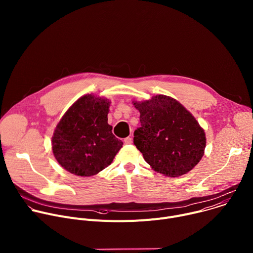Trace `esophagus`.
I'll return each mask as SVG.
<instances>
[{
    "instance_id": "1",
    "label": "esophagus",
    "mask_w": 253,
    "mask_h": 253,
    "mask_svg": "<svg viewBox=\"0 0 253 253\" xmlns=\"http://www.w3.org/2000/svg\"><path fill=\"white\" fill-rule=\"evenodd\" d=\"M132 142H133V139H132L131 136H129V137H127V138L124 139V143L127 144V145H129V144H132Z\"/></svg>"
}]
</instances>
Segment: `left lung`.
I'll return each mask as SVG.
<instances>
[{
	"instance_id": "left-lung-1",
	"label": "left lung",
	"mask_w": 253,
	"mask_h": 253,
	"mask_svg": "<svg viewBox=\"0 0 253 253\" xmlns=\"http://www.w3.org/2000/svg\"><path fill=\"white\" fill-rule=\"evenodd\" d=\"M133 105L141 126L134 132V145L153 170L178 177L201 160L206 145L204 130L194 116L175 99L156 95Z\"/></svg>"
}]
</instances>
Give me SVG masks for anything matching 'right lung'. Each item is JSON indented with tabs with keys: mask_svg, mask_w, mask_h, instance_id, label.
Returning a JSON list of instances; mask_svg holds the SVG:
<instances>
[{
	"mask_svg": "<svg viewBox=\"0 0 253 253\" xmlns=\"http://www.w3.org/2000/svg\"><path fill=\"white\" fill-rule=\"evenodd\" d=\"M110 101L87 94L72 105L58 123L52 150L58 163L77 176H93L109 166L123 142L108 124Z\"/></svg>",
	"mask_w": 253,
	"mask_h": 253,
	"instance_id": "right-lung-1",
	"label": "right lung"
}]
</instances>
